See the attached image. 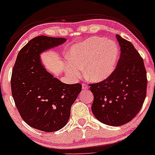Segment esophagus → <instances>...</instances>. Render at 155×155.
<instances>
[{"instance_id": "34e87169", "label": "esophagus", "mask_w": 155, "mask_h": 155, "mask_svg": "<svg viewBox=\"0 0 155 155\" xmlns=\"http://www.w3.org/2000/svg\"><path fill=\"white\" fill-rule=\"evenodd\" d=\"M82 90H87V89L89 88V87L86 84H82Z\"/></svg>"}]
</instances>
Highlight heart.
<instances>
[{
    "mask_svg": "<svg viewBox=\"0 0 155 155\" xmlns=\"http://www.w3.org/2000/svg\"><path fill=\"white\" fill-rule=\"evenodd\" d=\"M118 56L119 49L114 41L100 37L89 38L68 48L66 71L75 78L80 75V68L84 67L87 79L103 81L114 73Z\"/></svg>",
    "mask_w": 155,
    "mask_h": 155,
    "instance_id": "heart-1",
    "label": "heart"
}]
</instances>
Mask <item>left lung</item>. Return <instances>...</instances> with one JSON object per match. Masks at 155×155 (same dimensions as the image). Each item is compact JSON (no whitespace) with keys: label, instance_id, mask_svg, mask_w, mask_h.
Here are the masks:
<instances>
[{"label":"left lung","instance_id":"8db88e82","mask_svg":"<svg viewBox=\"0 0 155 155\" xmlns=\"http://www.w3.org/2000/svg\"><path fill=\"white\" fill-rule=\"evenodd\" d=\"M120 55L114 73L100 82L90 84L94 94L92 111L103 124L120 126L140 111L147 93L143 59L130 41L116 35Z\"/></svg>","mask_w":155,"mask_h":155}]
</instances>
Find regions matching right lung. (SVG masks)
I'll list each match as a JSON object with an SVG mask.
<instances>
[{"instance_id": "right-lung-1", "label": "right lung", "mask_w": 155, "mask_h": 155, "mask_svg": "<svg viewBox=\"0 0 155 155\" xmlns=\"http://www.w3.org/2000/svg\"><path fill=\"white\" fill-rule=\"evenodd\" d=\"M65 38L39 36L18 53L12 72L11 90L15 106L29 126L54 132L68 121L71 108L81 84H65L44 68L40 54L65 42Z\"/></svg>"}]
</instances>
